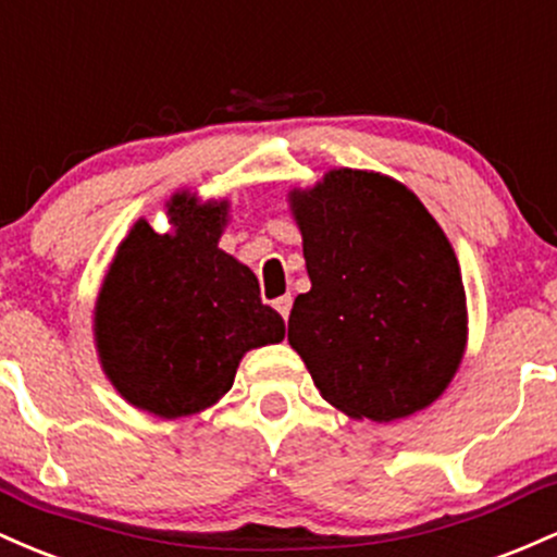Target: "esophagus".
I'll return each instance as SVG.
<instances>
[{"label":"esophagus","instance_id":"esophagus-1","mask_svg":"<svg viewBox=\"0 0 557 557\" xmlns=\"http://www.w3.org/2000/svg\"><path fill=\"white\" fill-rule=\"evenodd\" d=\"M292 302H295V299H292V295H284V297H278L276 302H273V308H276V310L281 312V318H284V321H289Z\"/></svg>","mask_w":557,"mask_h":557}]
</instances>
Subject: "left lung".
<instances>
[{"label": "left lung", "mask_w": 557, "mask_h": 557, "mask_svg": "<svg viewBox=\"0 0 557 557\" xmlns=\"http://www.w3.org/2000/svg\"><path fill=\"white\" fill-rule=\"evenodd\" d=\"M292 208L312 286L295 299L289 345L323 399L379 423L426 408L466 347L445 231L403 184L349 168L295 191Z\"/></svg>", "instance_id": "1"}]
</instances>
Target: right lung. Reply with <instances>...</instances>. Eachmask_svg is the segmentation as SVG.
<instances>
[{"label": "right lung", "instance_id": "1", "mask_svg": "<svg viewBox=\"0 0 557 557\" xmlns=\"http://www.w3.org/2000/svg\"><path fill=\"white\" fill-rule=\"evenodd\" d=\"M176 234L139 221L97 299L99 358L115 389L160 418L191 416L231 389L242 355L284 339L255 273L218 249L226 202L176 195Z\"/></svg>", "mask_w": 557, "mask_h": 557}]
</instances>
